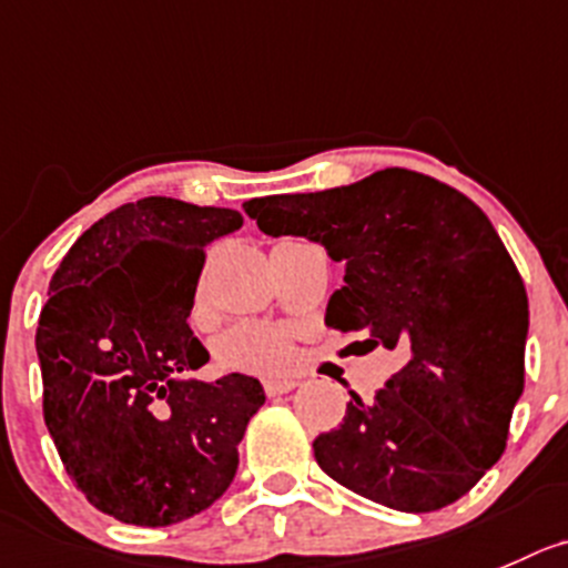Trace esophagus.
<instances>
[{
    "instance_id": "34e87169",
    "label": "esophagus",
    "mask_w": 568,
    "mask_h": 568,
    "mask_svg": "<svg viewBox=\"0 0 568 568\" xmlns=\"http://www.w3.org/2000/svg\"><path fill=\"white\" fill-rule=\"evenodd\" d=\"M298 387V382L293 379H264V393L267 396H284V393L295 390Z\"/></svg>"
}]
</instances>
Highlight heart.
<instances>
[{
	"label": "heart",
	"instance_id": "heart-1",
	"mask_svg": "<svg viewBox=\"0 0 568 568\" xmlns=\"http://www.w3.org/2000/svg\"><path fill=\"white\" fill-rule=\"evenodd\" d=\"M214 356L225 371L240 374H275L293 362V337L273 323H240L220 334Z\"/></svg>",
	"mask_w": 568,
	"mask_h": 568
}]
</instances>
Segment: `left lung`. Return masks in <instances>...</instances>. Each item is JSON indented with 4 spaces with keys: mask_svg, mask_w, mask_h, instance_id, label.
Here are the masks:
<instances>
[{
    "mask_svg": "<svg viewBox=\"0 0 568 568\" xmlns=\"http://www.w3.org/2000/svg\"><path fill=\"white\" fill-rule=\"evenodd\" d=\"M267 236H306L345 262L326 326L365 332L398 371L339 429L317 435L323 471L404 513L466 496L505 452L524 390L527 290L483 209L413 170H379L351 186L253 197Z\"/></svg>",
    "mask_w": 568,
    "mask_h": 568,
    "instance_id": "8db88e82",
    "label": "left lung"
}]
</instances>
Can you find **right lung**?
I'll list each match as a JSON object with an SVG mask.
<instances>
[{"label": "right lung", "mask_w": 568, "mask_h": 568, "mask_svg": "<svg viewBox=\"0 0 568 568\" xmlns=\"http://www.w3.org/2000/svg\"><path fill=\"white\" fill-rule=\"evenodd\" d=\"M234 209L142 197L97 220L50 281L36 351L44 420L67 474L97 510L166 527L229 490L258 379H189L209 351L189 328L206 245Z\"/></svg>", "instance_id": "right-lung-1"}]
</instances>
